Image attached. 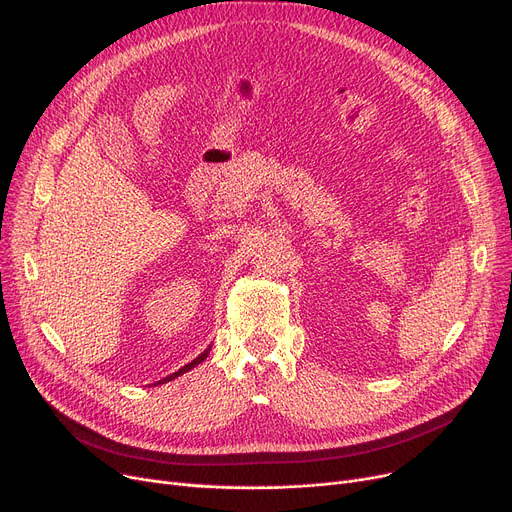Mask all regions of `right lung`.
<instances>
[{"label": "right lung", "instance_id": "right-lung-1", "mask_svg": "<svg viewBox=\"0 0 512 512\" xmlns=\"http://www.w3.org/2000/svg\"><path fill=\"white\" fill-rule=\"evenodd\" d=\"M209 348H211V346H209ZM209 348H207V351H203V353H201V355H199V357H197V359H195V361H191V363H188V365H184V367H180V369H178V371H174V373H172V375H168V378H164V380H161V384H164V382H170V380H174V378H178V375H180V373H184V371H188V369H193V367H195V365H199V363H201V361H205V357H207V355H209Z\"/></svg>", "mask_w": 512, "mask_h": 512}]
</instances>
